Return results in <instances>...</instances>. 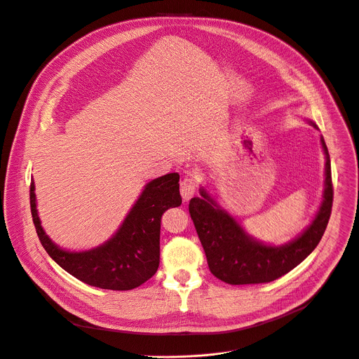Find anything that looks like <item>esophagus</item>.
Here are the masks:
<instances>
[{
    "mask_svg": "<svg viewBox=\"0 0 359 359\" xmlns=\"http://www.w3.org/2000/svg\"><path fill=\"white\" fill-rule=\"evenodd\" d=\"M196 192V181L191 177H187L181 181V195L182 200L187 203L191 200V196H194V194Z\"/></svg>",
    "mask_w": 359,
    "mask_h": 359,
    "instance_id": "1",
    "label": "esophagus"
}]
</instances>
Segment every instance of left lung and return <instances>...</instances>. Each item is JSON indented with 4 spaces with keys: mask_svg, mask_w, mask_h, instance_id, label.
<instances>
[{
    "mask_svg": "<svg viewBox=\"0 0 359 359\" xmlns=\"http://www.w3.org/2000/svg\"><path fill=\"white\" fill-rule=\"evenodd\" d=\"M315 130L316 124L308 121ZM325 154V180L323 201L311 224L292 241L283 245L265 244L250 235L217 198L200 188L201 196L189 201V214L207 255L210 271L231 285L271 283L299 265L320 244L332 208V181L328 148L321 137Z\"/></svg>",
    "mask_w": 359,
    "mask_h": 359,
    "instance_id": "left-lung-1",
    "label": "left lung"
}]
</instances>
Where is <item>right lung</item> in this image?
Masks as SVG:
<instances>
[{"label":"right lung","mask_w":359,"mask_h":359,"mask_svg":"<svg viewBox=\"0 0 359 359\" xmlns=\"http://www.w3.org/2000/svg\"><path fill=\"white\" fill-rule=\"evenodd\" d=\"M178 182L177 172L149 181L109 240L87 251H69L58 247L46 233L38 217L32 180L29 204L36 235L48 255L76 280L102 290H134L158 269L161 217L182 203Z\"/></svg>","instance_id":"obj_1"}]
</instances>
